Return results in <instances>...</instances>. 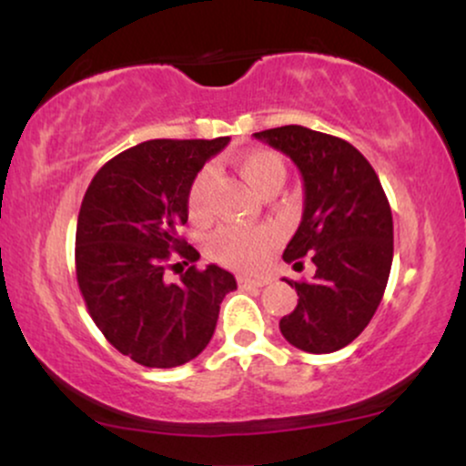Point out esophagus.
<instances>
[{
	"mask_svg": "<svg viewBox=\"0 0 466 466\" xmlns=\"http://www.w3.org/2000/svg\"><path fill=\"white\" fill-rule=\"evenodd\" d=\"M237 282H238V287L240 289H249V287H265L267 282V278H249V276H237Z\"/></svg>",
	"mask_w": 466,
	"mask_h": 466,
	"instance_id": "obj_1",
	"label": "esophagus"
}]
</instances>
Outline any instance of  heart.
I'll return each instance as SVG.
<instances>
[{"label": "heart", "mask_w": 466, "mask_h": 466, "mask_svg": "<svg viewBox=\"0 0 466 466\" xmlns=\"http://www.w3.org/2000/svg\"><path fill=\"white\" fill-rule=\"evenodd\" d=\"M238 170L254 190L280 188L287 177V166L274 151H251L238 159ZM215 170L201 168L192 179L186 208L190 221L206 223L210 218V190ZM278 232L271 226L221 228L208 240L212 258L232 269H256L265 260L267 251L276 245Z\"/></svg>", "instance_id": "1"}]
</instances>
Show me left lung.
Returning a JSON list of instances; mask_svg holds the SVG:
<instances>
[{
    "label": "left lung",
    "instance_id": "8db88e82",
    "mask_svg": "<svg viewBox=\"0 0 466 466\" xmlns=\"http://www.w3.org/2000/svg\"><path fill=\"white\" fill-rule=\"evenodd\" d=\"M254 137L289 155L304 179L302 223L282 258L302 267L309 254L315 276L287 280L298 304L280 333L313 355L344 349L372 319L392 267V210L381 181L350 142L329 133L287 125Z\"/></svg>",
    "mask_w": 466,
    "mask_h": 466
}]
</instances>
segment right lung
<instances>
[{
    "mask_svg": "<svg viewBox=\"0 0 466 466\" xmlns=\"http://www.w3.org/2000/svg\"><path fill=\"white\" fill-rule=\"evenodd\" d=\"M229 137L148 140L109 159L85 192L76 226V280L100 333L147 368L195 360L217 329L226 293L237 289L217 265L197 269L199 251L181 237L186 197L203 164ZM191 263L179 283L174 260Z\"/></svg>",
    "mask_w": 466,
    "mask_h": 466,
    "instance_id": "obj_1",
    "label": "right lung"
}]
</instances>
